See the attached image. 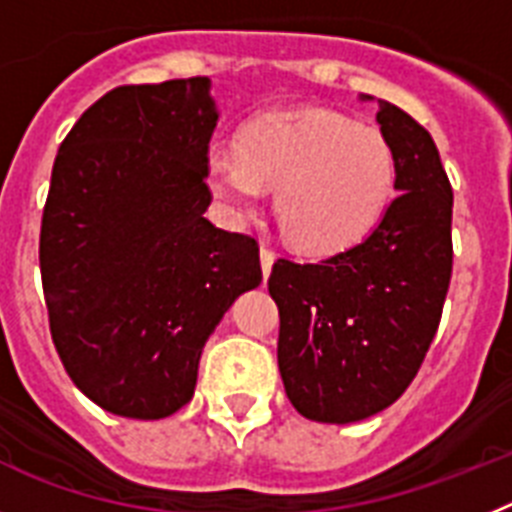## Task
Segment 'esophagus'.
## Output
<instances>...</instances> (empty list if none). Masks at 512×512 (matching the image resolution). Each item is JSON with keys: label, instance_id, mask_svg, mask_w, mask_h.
<instances>
[{"label": "esophagus", "instance_id": "34e87169", "mask_svg": "<svg viewBox=\"0 0 512 512\" xmlns=\"http://www.w3.org/2000/svg\"><path fill=\"white\" fill-rule=\"evenodd\" d=\"M273 262H275V252L270 250V247H265V244H262V247H260V265H262V275H265V278H268L270 270H273Z\"/></svg>", "mask_w": 512, "mask_h": 512}]
</instances>
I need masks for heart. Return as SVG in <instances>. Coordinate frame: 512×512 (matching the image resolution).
<instances>
[{
    "instance_id": "heart-1",
    "label": "heart",
    "mask_w": 512,
    "mask_h": 512,
    "mask_svg": "<svg viewBox=\"0 0 512 512\" xmlns=\"http://www.w3.org/2000/svg\"><path fill=\"white\" fill-rule=\"evenodd\" d=\"M203 177L234 224L250 221L275 188L273 211L288 242L335 255L384 219L397 159L379 128L322 108L275 110L247 123L237 146L213 144Z\"/></svg>"
}]
</instances>
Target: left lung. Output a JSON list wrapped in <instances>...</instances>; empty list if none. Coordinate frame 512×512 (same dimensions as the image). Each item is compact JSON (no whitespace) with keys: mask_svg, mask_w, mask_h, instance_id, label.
<instances>
[{"mask_svg":"<svg viewBox=\"0 0 512 512\" xmlns=\"http://www.w3.org/2000/svg\"><path fill=\"white\" fill-rule=\"evenodd\" d=\"M361 100H373L361 95ZM397 159V198L363 242L322 262L278 260L268 291L281 311L278 368L309 420H366L415 379L451 283L453 193L430 133L379 100Z\"/></svg>","mask_w":512,"mask_h":512,"instance_id":"1","label":"left lung"}]
</instances>
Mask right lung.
Listing matches in <instances>:
<instances>
[{"label":"right lung","instance_id":"obj_1","mask_svg":"<svg viewBox=\"0 0 512 512\" xmlns=\"http://www.w3.org/2000/svg\"><path fill=\"white\" fill-rule=\"evenodd\" d=\"M219 123L211 79L118 87L59 146L43 208L41 275L53 345L102 410L170 417L193 399L201 353L260 247L203 216Z\"/></svg>","mask_w":512,"mask_h":512}]
</instances>
